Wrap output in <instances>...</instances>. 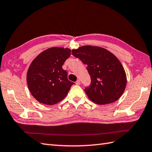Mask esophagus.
Instances as JSON below:
<instances>
[{"instance_id": "34e87169", "label": "esophagus", "mask_w": 152, "mask_h": 152, "mask_svg": "<svg viewBox=\"0 0 152 152\" xmlns=\"http://www.w3.org/2000/svg\"><path fill=\"white\" fill-rule=\"evenodd\" d=\"M76 84L77 85V86H79V85H80V80H77L76 82Z\"/></svg>"}]
</instances>
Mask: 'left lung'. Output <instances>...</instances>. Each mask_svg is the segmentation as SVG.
Wrapping results in <instances>:
<instances>
[{"label":"left lung","mask_w":152,"mask_h":152,"mask_svg":"<svg viewBox=\"0 0 152 152\" xmlns=\"http://www.w3.org/2000/svg\"><path fill=\"white\" fill-rule=\"evenodd\" d=\"M72 54L87 65L91 83L84 90L91 100L98 104H107L122 96L127 83L126 75L115 55L105 48L89 45L72 50Z\"/></svg>","instance_id":"8db88e82"}]
</instances>
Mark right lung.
Returning a JSON list of instances; mask_svg holds the SVG:
<instances>
[{"instance_id": "right-lung-1", "label": "right lung", "mask_w": 152, "mask_h": 152, "mask_svg": "<svg viewBox=\"0 0 152 152\" xmlns=\"http://www.w3.org/2000/svg\"><path fill=\"white\" fill-rule=\"evenodd\" d=\"M69 48L54 47L41 52L31 62L27 72L31 94L42 104L54 105L64 98L74 82L62 68L70 56Z\"/></svg>"}]
</instances>
